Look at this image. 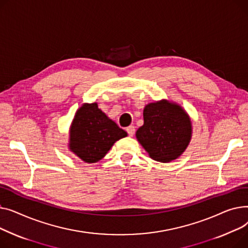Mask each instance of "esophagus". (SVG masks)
I'll list each match as a JSON object with an SVG mask.
<instances>
[{
    "instance_id": "esophagus-1",
    "label": "esophagus",
    "mask_w": 248,
    "mask_h": 248,
    "mask_svg": "<svg viewBox=\"0 0 248 248\" xmlns=\"http://www.w3.org/2000/svg\"><path fill=\"white\" fill-rule=\"evenodd\" d=\"M126 131H127L128 135H129L130 137H132V136L135 134V127H134L133 125H130L129 127L126 128Z\"/></svg>"
}]
</instances>
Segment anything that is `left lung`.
I'll use <instances>...</instances> for the list:
<instances>
[{
	"mask_svg": "<svg viewBox=\"0 0 248 248\" xmlns=\"http://www.w3.org/2000/svg\"><path fill=\"white\" fill-rule=\"evenodd\" d=\"M143 116L136 137L150 157L160 162L178 158L191 137V122L183 109L162 100L148 104Z\"/></svg>",
	"mask_w": 248,
	"mask_h": 248,
	"instance_id": "obj_1",
	"label": "left lung"
}]
</instances>
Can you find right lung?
<instances>
[{
  "label": "right lung",
  "instance_id": "right-lung-1",
  "mask_svg": "<svg viewBox=\"0 0 248 248\" xmlns=\"http://www.w3.org/2000/svg\"><path fill=\"white\" fill-rule=\"evenodd\" d=\"M127 133L102 112L96 103L84 104L76 113L70 131V148L83 161L103 158L113 144Z\"/></svg>",
  "mask_w": 248,
  "mask_h": 248
}]
</instances>
